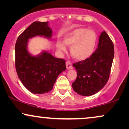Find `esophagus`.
I'll return each mask as SVG.
<instances>
[{"label":"esophagus","mask_w":129,"mask_h":129,"mask_svg":"<svg viewBox=\"0 0 129 129\" xmlns=\"http://www.w3.org/2000/svg\"><path fill=\"white\" fill-rule=\"evenodd\" d=\"M66 67H67V70L72 69V68H73V67H72V63H71L70 61H67L66 62Z\"/></svg>","instance_id":"obj_1"}]
</instances>
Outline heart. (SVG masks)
I'll return each instance as SVG.
<instances>
[{"label": "heart", "mask_w": 129, "mask_h": 129, "mask_svg": "<svg viewBox=\"0 0 129 129\" xmlns=\"http://www.w3.org/2000/svg\"><path fill=\"white\" fill-rule=\"evenodd\" d=\"M63 42L58 41L57 48L66 51L67 46L70 47V53L75 59L84 60L93 54L97 44V35L94 31L85 28H77L66 34Z\"/></svg>", "instance_id": "b5f03b06"}]
</instances>
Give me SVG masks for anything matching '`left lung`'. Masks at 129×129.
I'll list each match as a JSON object with an SVG mask.
<instances>
[{
	"label": "left lung",
	"mask_w": 129,
	"mask_h": 129,
	"mask_svg": "<svg viewBox=\"0 0 129 129\" xmlns=\"http://www.w3.org/2000/svg\"><path fill=\"white\" fill-rule=\"evenodd\" d=\"M113 57V44L103 31L95 52L89 58L73 63L77 71V78L72 84L74 91L85 96L100 91L109 80Z\"/></svg>",
	"instance_id": "obj_1"
}]
</instances>
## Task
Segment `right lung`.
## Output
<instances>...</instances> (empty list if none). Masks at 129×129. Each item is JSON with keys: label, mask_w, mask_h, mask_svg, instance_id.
Here are the masks:
<instances>
[{"label": "right lung", "mask_w": 129, "mask_h": 129, "mask_svg": "<svg viewBox=\"0 0 129 129\" xmlns=\"http://www.w3.org/2000/svg\"><path fill=\"white\" fill-rule=\"evenodd\" d=\"M53 31L48 22H34L17 38L15 45L16 69L23 85L34 94L48 93L56 79L66 70V60L44 50L36 56L28 50L29 39L41 36L50 39Z\"/></svg>", "instance_id": "add662e5"}]
</instances>
